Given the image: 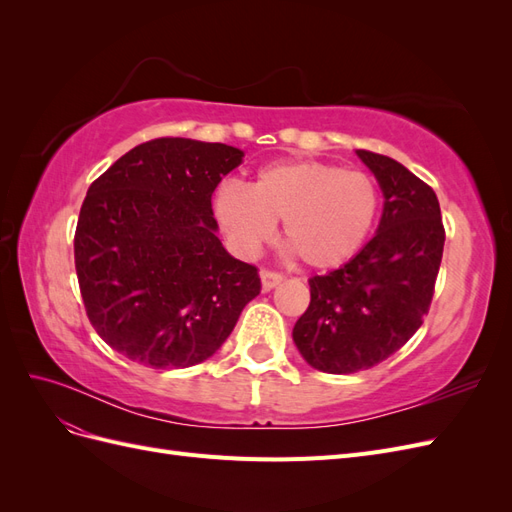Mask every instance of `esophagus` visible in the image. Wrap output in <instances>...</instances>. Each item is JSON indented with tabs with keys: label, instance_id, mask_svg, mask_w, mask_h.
<instances>
[{
	"label": "esophagus",
	"instance_id": "1",
	"mask_svg": "<svg viewBox=\"0 0 512 512\" xmlns=\"http://www.w3.org/2000/svg\"><path fill=\"white\" fill-rule=\"evenodd\" d=\"M260 280H262V290L265 292H269V290H273L277 284H280L284 277L280 275V273H275V271H262L260 273Z\"/></svg>",
	"mask_w": 512,
	"mask_h": 512
}]
</instances>
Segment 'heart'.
<instances>
[{
    "label": "heart",
    "mask_w": 512,
    "mask_h": 512,
    "mask_svg": "<svg viewBox=\"0 0 512 512\" xmlns=\"http://www.w3.org/2000/svg\"><path fill=\"white\" fill-rule=\"evenodd\" d=\"M380 213L378 183L361 170L320 160H282L262 166L250 190L224 183L213 215L230 250L252 258L282 235L303 265L335 269L359 254Z\"/></svg>",
    "instance_id": "b5f03b06"
}]
</instances>
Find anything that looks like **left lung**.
<instances>
[{"label": "left lung", "instance_id": "left-lung-1", "mask_svg": "<svg viewBox=\"0 0 512 512\" xmlns=\"http://www.w3.org/2000/svg\"><path fill=\"white\" fill-rule=\"evenodd\" d=\"M376 175L384 211L363 250L309 280L312 301L292 329L303 359L324 374H354L389 359L423 324L444 250L438 196L393 158L356 151Z\"/></svg>", "mask_w": 512, "mask_h": 512}]
</instances>
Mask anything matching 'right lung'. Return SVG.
<instances>
[{
    "label": "right lung",
    "instance_id": "add662e5",
    "mask_svg": "<svg viewBox=\"0 0 512 512\" xmlns=\"http://www.w3.org/2000/svg\"><path fill=\"white\" fill-rule=\"evenodd\" d=\"M243 151L153 138L89 185L74 267L91 327L153 369L192 367L220 350L260 292L254 265L215 237L211 194Z\"/></svg>",
    "mask_w": 512,
    "mask_h": 512
}]
</instances>
